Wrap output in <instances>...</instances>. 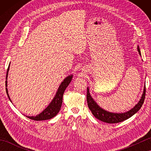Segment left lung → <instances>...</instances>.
I'll use <instances>...</instances> for the list:
<instances>
[{"label": "left lung", "instance_id": "left-lung-1", "mask_svg": "<svg viewBox=\"0 0 151 151\" xmlns=\"http://www.w3.org/2000/svg\"><path fill=\"white\" fill-rule=\"evenodd\" d=\"M137 50H138L139 54L141 55L139 46H137ZM86 97H87V102L89 110H91L92 114L96 118L98 119L99 120L104 122V123H117L132 117L142 108L145 98V86H144L143 93L139 101L137 102V104L133 108L129 111L124 112V113H112V112L108 111L101 108L97 104V102L94 101V99L92 98L88 88H87V96Z\"/></svg>", "mask_w": 151, "mask_h": 151}]
</instances>
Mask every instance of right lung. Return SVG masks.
<instances>
[{
  "mask_svg": "<svg viewBox=\"0 0 151 151\" xmlns=\"http://www.w3.org/2000/svg\"><path fill=\"white\" fill-rule=\"evenodd\" d=\"M9 69V65L8 66L7 73H6V91L7 93V95L9 100L11 101V99L9 98L8 95V91L7 89V78L8 75V71ZM73 75H69L63 80V81L61 83L56 93V95L54 96L52 101H51L49 105L45 109V110L41 112V114L37 115L36 116H27L28 118L34 121H43V120H48L50 119L55 117L56 115L58 113L62 104V100H63V93L65 91V89L69 86V83L72 81ZM12 102V101H11Z\"/></svg>",
  "mask_w": 151,
  "mask_h": 151,
  "instance_id": "right-lung-1",
  "label": "right lung"
}]
</instances>
